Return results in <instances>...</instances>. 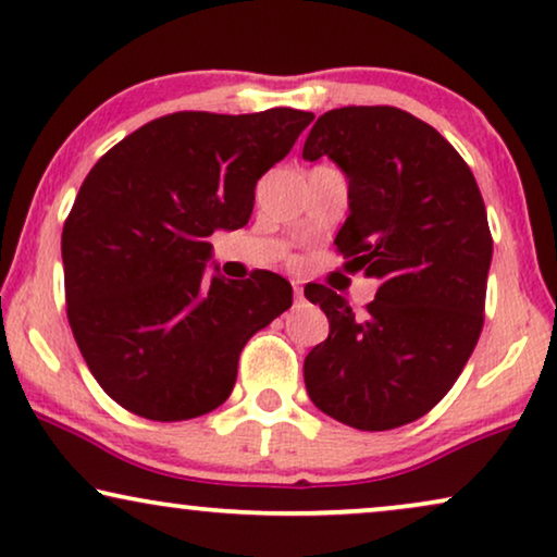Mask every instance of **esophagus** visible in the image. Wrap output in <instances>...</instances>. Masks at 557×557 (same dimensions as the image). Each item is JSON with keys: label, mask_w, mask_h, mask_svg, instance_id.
Instances as JSON below:
<instances>
[{"label": "esophagus", "mask_w": 557, "mask_h": 557, "mask_svg": "<svg viewBox=\"0 0 557 557\" xmlns=\"http://www.w3.org/2000/svg\"><path fill=\"white\" fill-rule=\"evenodd\" d=\"M294 296H296V301L304 299V286H301V281H294Z\"/></svg>", "instance_id": "34e87169"}]
</instances>
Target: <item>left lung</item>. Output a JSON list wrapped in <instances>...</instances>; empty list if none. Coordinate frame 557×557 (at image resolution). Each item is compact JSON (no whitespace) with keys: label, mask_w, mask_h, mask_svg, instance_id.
Here are the masks:
<instances>
[{"label":"left lung","mask_w":557,"mask_h":557,"mask_svg":"<svg viewBox=\"0 0 557 557\" xmlns=\"http://www.w3.org/2000/svg\"><path fill=\"white\" fill-rule=\"evenodd\" d=\"M301 157L345 172L349 218L334 246L380 284L364 314L322 284L304 288L330 319L304 360L309 398L360 431L418 421L451 391L484 324L492 235L474 174L436 128L393 106L326 111Z\"/></svg>","instance_id":"1"}]
</instances>
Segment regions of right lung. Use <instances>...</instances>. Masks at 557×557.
<instances>
[{
    "label": "right lung",
    "mask_w": 557,
    "mask_h": 557,
    "mask_svg": "<svg viewBox=\"0 0 557 557\" xmlns=\"http://www.w3.org/2000/svg\"><path fill=\"white\" fill-rule=\"evenodd\" d=\"M314 113L182 111L149 121L98 159L63 227L67 322L98 385L149 421L223 406L238 357L292 307L271 271L205 273L208 238L250 220L256 182Z\"/></svg>",
    "instance_id": "right-lung-1"
}]
</instances>
